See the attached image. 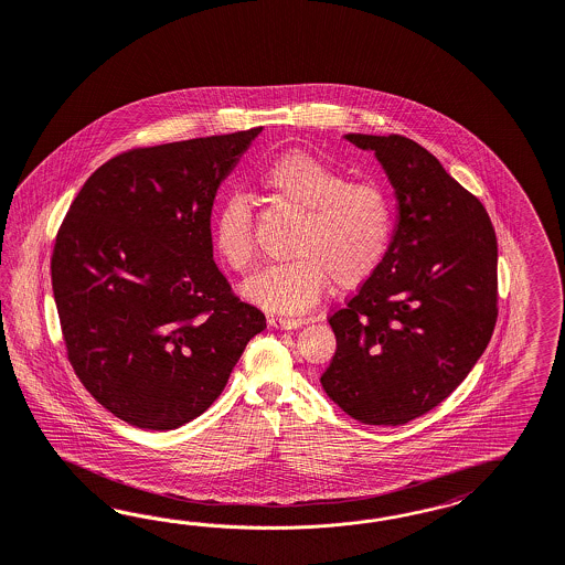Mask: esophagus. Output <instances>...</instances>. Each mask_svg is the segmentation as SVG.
Returning a JSON list of instances; mask_svg holds the SVG:
<instances>
[{
    "mask_svg": "<svg viewBox=\"0 0 565 565\" xmlns=\"http://www.w3.org/2000/svg\"><path fill=\"white\" fill-rule=\"evenodd\" d=\"M305 323H307L305 319H288V317H279V315L269 317V326L275 329H294V327H302Z\"/></svg>",
    "mask_w": 565,
    "mask_h": 565,
    "instance_id": "esophagus-1",
    "label": "esophagus"
}]
</instances>
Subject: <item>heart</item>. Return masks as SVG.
<instances>
[{
  "instance_id": "heart-1",
  "label": "heart",
  "mask_w": 565,
  "mask_h": 565,
  "mask_svg": "<svg viewBox=\"0 0 565 565\" xmlns=\"http://www.w3.org/2000/svg\"><path fill=\"white\" fill-rule=\"evenodd\" d=\"M258 182L277 205L300 211L291 234L296 257L250 275L242 294L281 315L315 307L333 281L354 290L375 274L394 236V203L387 190L371 180H348L323 159L288 151L258 171ZM217 255L246 271L255 257L253 209L244 194L223 201L213 222Z\"/></svg>"
}]
</instances>
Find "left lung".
<instances>
[{"instance_id":"left-lung-1","label":"left lung","mask_w":565,"mask_h":565,"mask_svg":"<svg viewBox=\"0 0 565 565\" xmlns=\"http://www.w3.org/2000/svg\"><path fill=\"white\" fill-rule=\"evenodd\" d=\"M373 151L397 199L379 269L329 317L326 394L364 425H406L472 371L497 321V238L475 194L411 138L345 135Z\"/></svg>"}]
</instances>
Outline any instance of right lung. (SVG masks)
<instances>
[{
	"instance_id": "1",
	"label": "right lung",
	"mask_w": 565,
	"mask_h": 565,
	"mask_svg": "<svg viewBox=\"0 0 565 565\" xmlns=\"http://www.w3.org/2000/svg\"><path fill=\"white\" fill-rule=\"evenodd\" d=\"M260 130L118 154L86 180L57 232L53 298L70 364L132 427L201 416L267 327L234 296L211 239L217 189Z\"/></svg>"
}]
</instances>
